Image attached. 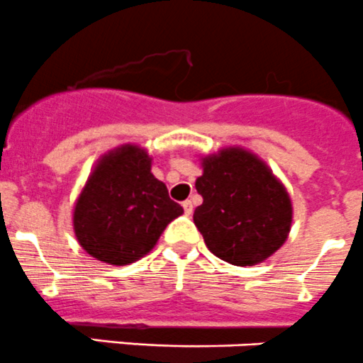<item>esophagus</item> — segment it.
Here are the masks:
<instances>
[{
    "label": "esophagus",
    "mask_w": 363,
    "mask_h": 363,
    "mask_svg": "<svg viewBox=\"0 0 363 363\" xmlns=\"http://www.w3.org/2000/svg\"><path fill=\"white\" fill-rule=\"evenodd\" d=\"M182 209H184V213L189 216V214L193 213V202H191V200H184V202H182Z\"/></svg>",
    "instance_id": "1"
}]
</instances>
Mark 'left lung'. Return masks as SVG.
Masks as SVG:
<instances>
[{
    "mask_svg": "<svg viewBox=\"0 0 363 363\" xmlns=\"http://www.w3.org/2000/svg\"><path fill=\"white\" fill-rule=\"evenodd\" d=\"M193 214L207 248L234 266H253L286 242L293 203L286 186L255 154L228 147L202 157Z\"/></svg>",
    "mask_w": 363,
    "mask_h": 363,
    "instance_id": "1",
    "label": "left lung"
}]
</instances>
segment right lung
<instances>
[{
	"instance_id": "obj_1",
	"label": "right lung",
	"mask_w": 363,
	"mask_h": 363,
	"mask_svg": "<svg viewBox=\"0 0 363 363\" xmlns=\"http://www.w3.org/2000/svg\"><path fill=\"white\" fill-rule=\"evenodd\" d=\"M152 160L138 145L104 154L74 206V234L86 253L125 266L154 248L167 225L184 211L150 172Z\"/></svg>"
}]
</instances>
